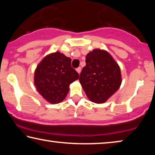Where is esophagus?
I'll use <instances>...</instances> for the list:
<instances>
[{
    "instance_id": "1",
    "label": "esophagus",
    "mask_w": 155,
    "mask_h": 155,
    "mask_svg": "<svg viewBox=\"0 0 155 155\" xmlns=\"http://www.w3.org/2000/svg\"><path fill=\"white\" fill-rule=\"evenodd\" d=\"M76 70H77V72L78 73V74H80L81 71V68L78 67V68H77V69H76Z\"/></svg>"
}]
</instances>
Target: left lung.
I'll use <instances>...</instances> for the list:
<instances>
[{
	"instance_id": "8db88e82",
	"label": "left lung",
	"mask_w": 155,
	"mask_h": 155,
	"mask_svg": "<svg viewBox=\"0 0 155 155\" xmlns=\"http://www.w3.org/2000/svg\"><path fill=\"white\" fill-rule=\"evenodd\" d=\"M79 77L83 90L93 103H105L122 83L119 65L108 52L101 49L89 52Z\"/></svg>"
}]
</instances>
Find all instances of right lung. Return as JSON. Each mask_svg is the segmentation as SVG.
I'll use <instances>...</instances> for the list:
<instances>
[{"mask_svg":"<svg viewBox=\"0 0 155 155\" xmlns=\"http://www.w3.org/2000/svg\"><path fill=\"white\" fill-rule=\"evenodd\" d=\"M71 59L59 52L46 56L37 66L34 74L36 90L52 104L64 101L70 84L79 75L71 66Z\"/></svg>","mask_w":155,"mask_h":155,"instance_id":"1","label":"right lung"}]
</instances>
